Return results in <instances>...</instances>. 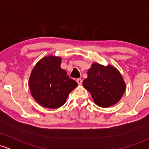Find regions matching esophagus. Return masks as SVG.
I'll return each mask as SVG.
<instances>
[{"label":"esophagus","instance_id":"34e87169","mask_svg":"<svg viewBox=\"0 0 149 149\" xmlns=\"http://www.w3.org/2000/svg\"><path fill=\"white\" fill-rule=\"evenodd\" d=\"M76 81H77V83L79 85H81V84H82V79H77Z\"/></svg>","mask_w":149,"mask_h":149}]
</instances>
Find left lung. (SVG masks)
Here are the masks:
<instances>
[{
	"mask_svg": "<svg viewBox=\"0 0 149 149\" xmlns=\"http://www.w3.org/2000/svg\"><path fill=\"white\" fill-rule=\"evenodd\" d=\"M87 73L83 86L90 92L97 106L107 108L120 101L126 90V84L115 67L94 63Z\"/></svg>",
	"mask_w": 149,
	"mask_h": 149,
	"instance_id": "1",
	"label": "left lung"
}]
</instances>
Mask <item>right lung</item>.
I'll list each match as a JSON object with an SVG mask.
<instances>
[{
    "instance_id": "add662e5",
    "label": "right lung",
    "mask_w": 149,
    "mask_h": 149,
    "mask_svg": "<svg viewBox=\"0 0 149 149\" xmlns=\"http://www.w3.org/2000/svg\"><path fill=\"white\" fill-rule=\"evenodd\" d=\"M61 58L54 56L44 57L37 63L29 79L32 96L42 106L58 109L65 103L72 90L78 86L61 68Z\"/></svg>"
}]
</instances>
